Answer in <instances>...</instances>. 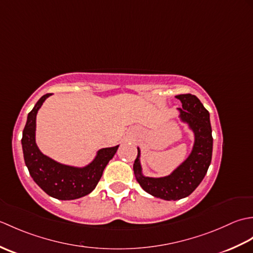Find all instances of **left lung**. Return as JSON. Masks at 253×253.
<instances>
[{
    "instance_id": "1",
    "label": "left lung",
    "mask_w": 253,
    "mask_h": 253,
    "mask_svg": "<svg viewBox=\"0 0 253 253\" xmlns=\"http://www.w3.org/2000/svg\"><path fill=\"white\" fill-rule=\"evenodd\" d=\"M181 104L179 118L188 124L195 135V143L184 162L173 173L165 177H147L142 174L140 149L133 163L136 179L144 191L163 200H179L195 191L206 176L212 160L213 138L210 114L196 95L187 93L176 95Z\"/></svg>"
}]
</instances>
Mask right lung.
<instances>
[{
  "label": "right lung",
  "instance_id": "right-lung-1",
  "mask_svg": "<svg viewBox=\"0 0 253 253\" xmlns=\"http://www.w3.org/2000/svg\"><path fill=\"white\" fill-rule=\"evenodd\" d=\"M50 95L41 96L27 117L21 138L25 163L32 179L45 193L58 200H74L89 195L94 189L120 146L100 149L92 162L84 168L61 164L46 157L36 143V117Z\"/></svg>",
  "mask_w": 253,
  "mask_h": 253
}]
</instances>
